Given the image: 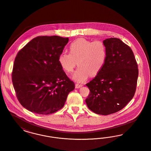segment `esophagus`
Masks as SVG:
<instances>
[{
  "label": "esophagus",
  "instance_id": "34e87169",
  "mask_svg": "<svg viewBox=\"0 0 151 151\" xmlns=\"http://www.w3.org/2000/svg\"><path fill=\"white\" fill-rule=\"evenodd\" d=\"M83 86V85L81 84L76 83V84H75V88H81V87H82Z\"/></svg>",
  "mask_w": 151,
  "mask_h": 151
}]
</instances>
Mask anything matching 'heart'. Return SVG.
<instances>
[{
  "label": "heart",
  "instance_id": "1",
  "mask_svg": "<svg viewBox=\"0 0 151 151\" xmlns=\"http://www.w3.org/2000/svg\"><path fill=\"white\" fill-rule=\"evenodd\" d=\"M70 52H62L58 57L61 68L67 73H71L78 63L79 67L73 75V79L84 82L91 75L96 76L105 63L107 50L101 41H90L80 38L70 44Z\"/></svg>",
  "mask_w": 151,
  "mask_h": 151
}]
</instances>
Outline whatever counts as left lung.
Returning <instances> with one entry per match:
<instances>
[{
	"mask_svg": "<svg viewBox=\"0 0 151 151\" xmlns=\"http://www.w3.org/2000/svg\"><path fill=\"white\" fill-rule=\"evenodd\" d=\"M107 50L102 69L86 86L90 93L86 100L94 113L106 115L122 110L132 100L136 91L139 75L134 52L117 38L104 41Z\"/></svg>",
	"mask_w": 151,
	"mask_h": 151,
	"instance_id": "1",
	"label": "left lung"
}]
</instances>
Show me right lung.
Instances as JSON below:
<instances>
[{"label":"right lung","instance_id":"add662e5","mask_svg":"<svg viewBox=\"0 0 151 151\" xmlns=\"http://www.w3.org/2000/svg\"><path fill=\"white\" fill-rule=\"evenodd\" d=\"M68 40L60 36H38L18 52L12 80L17 100L27 110L47 115L64 106L75 88L58 62Z\"/></svg>","mask_w":151,"mask_h":151}]
</instances>
